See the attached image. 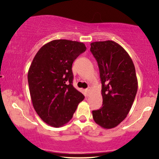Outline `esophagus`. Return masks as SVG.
Segmentation results:
<instances>
[{"instance_id":"1","label":"esophagus","mask_w":159,"mask_h":159,"mask_svg":"<svg viewBox=\"0 0 159 159\" xmlns=\"http://www.w3.org/2000/svg\"><path fill=\"white\" fill-rule=\"evenodd\" d=\"M85 91H86V93H87V95H90V92H91V88H87L86 90H85Z\"/></svg>"}]
</instances>
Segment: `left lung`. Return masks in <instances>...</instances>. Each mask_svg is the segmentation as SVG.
<instances>
[{
  "mask_svg": "<svg viewBox=\"0 0 159 159\" xmlns=\"http://www.w3.org/2000/svg\"><path fill=\"white\" fill-rule=\"evenodd\" d=\"M98 65L103 105L93 111L95 122L104 129L119 125L129 112L138 91L135 68L127 52L111 40L90 43Z\"/></svg>",
  "mask_w": 159,
  "mask_h": 159,
  "instance_id": "obj_1",
  "label": "left lung"
}]
</instances>
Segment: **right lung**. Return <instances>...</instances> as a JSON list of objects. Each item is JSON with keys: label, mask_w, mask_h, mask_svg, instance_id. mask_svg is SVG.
I'll return each mask as SVG.
<instances>
[{"label": "right lung", "mask_w": 159, "mask_h": 159, "mask_svg": "<svg viewBox=\"0 0 159 159\" xmlns=\"http://www.w3.org/2000/svg\"><path fill=\"white\" fill-rule=\"evenodd\" d=\"M85 50L83 43L54 40L41 47L32 60L27 75L32 105L51 127H62L70 121L84 98L74 88L71 67Z\"/></svg>", "instance_id": "add662e5"}]
</instances>
